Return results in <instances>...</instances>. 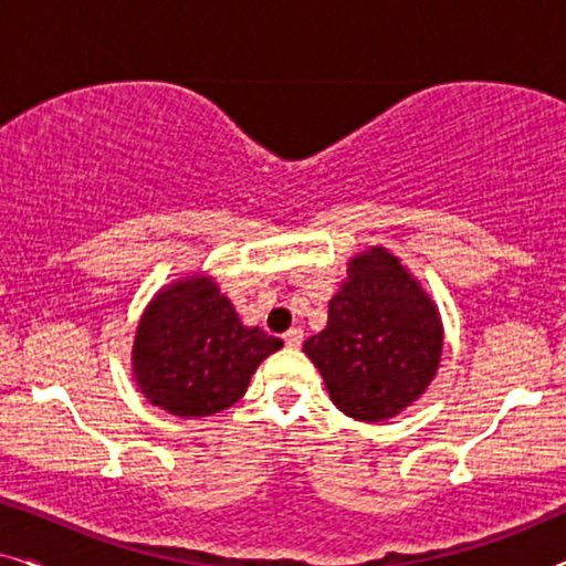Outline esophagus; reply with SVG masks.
I'll list each match as a JSON object with an SVG mask.
<instances>
[{"label": "esophagus", "mask_w": 566, "mask_h": 566, "mask_svg": "<svg viewBox=\"0 0 566 566\" xmlns=\"http://www.w3.org/2000/svg\"><path fill=\"white\" fill-rule=\"evenodd\" d=\"M283 343H285V347H301V343H304V332H301L298 327L289 329L283 335Z\"/></svg>", "instance_id": "obj_1"}]
</instances>
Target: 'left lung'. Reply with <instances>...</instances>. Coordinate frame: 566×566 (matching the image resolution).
I'll return each mask as SVG.
<instances>
[{"label":"left lung","instance_id":"1","mask_svg":"<svg viewBox=\"0 0 566 566\" xmlns=\"http://www.w3.org/2000/svg\"><path fill=\"white\" fill-rule=\"evenodd\" d=\"M332 405L384 422L428 391L443 355V319L422 283L386 247L353 254L329 298L327 327L304 343Z\"/></svg>","mask_w":566,"mask_h":566}]
</instances>
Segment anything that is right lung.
<instances>
[{"label":"right lung","instance_id":"add662e5","mask_svg":"<svg viewBox=\"0 0 566 566\" xmlns=\"http://www.w3.org/2000/svg\"><path fill=\"white\" fill-rule=\"evenodd\" d=\"M260 327H247L208 273L161 285L138 316L130 376L154 407L198 420L237 405L254 370L281 350Z\"/></svg>","mask_w":566,"mask_h":566}]
</instances>
